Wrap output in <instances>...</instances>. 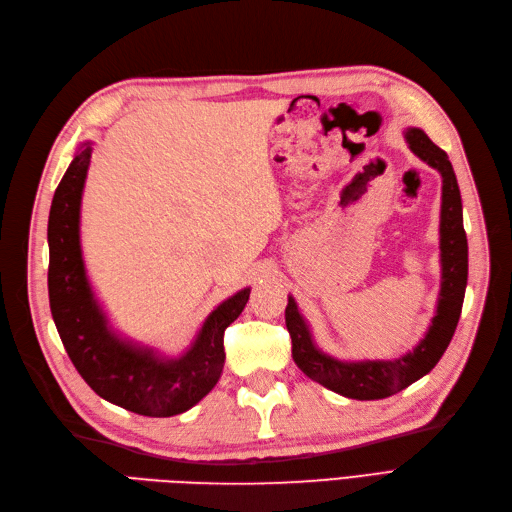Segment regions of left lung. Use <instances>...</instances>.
Wrapping results in <instances>:
<instances>
[{
	"label": "left lung",
	"mask_w": 512,
	"mask_h": 512,
	"mask_svg": "<svg viewBox=\"0 0 512 512\" xmlns=\"http://www.w3.org/2000/svg\"><path fill=\"white\" fill-rule=\"evenodd\" d=\"M406 143L414 156L421 158L442 175L440 209V265L442 284L436 316L429 331L412 352L393 361H339L324 354L314 344L312 333L292 297L286 305V327L292 339V359L307 378L350 399H384L423 378L442 359L457 329L463 294L468 284V239L463 230L461 194L451 160L431 138L418 128L406 130Z\"/></svg>",
	"instance_id": "1"
}]
</instances>
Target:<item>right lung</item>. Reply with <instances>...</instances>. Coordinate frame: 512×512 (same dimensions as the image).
<instances>
[{
    "mask_svg": "<svg viewBox=\"0 0 512 512\" xmlns=\"http://www.w3.org/2000/svg\"><path fill=\"white\" fill-rule=\"evenodd\" d=\"M91 160L85 143L59 181L49 213V301L76 371L102 399L143 416H175L196 406L224 369V331L250 299L243 288L203 322L190 350L166 359L121 339L89 286L81 252V198Z\"/></svg>",
    "mask_w": 512,
    "mask_h": 512,
    "instance_id": "right-lung-1",
    "label": "right lung"
}]
</instances>
